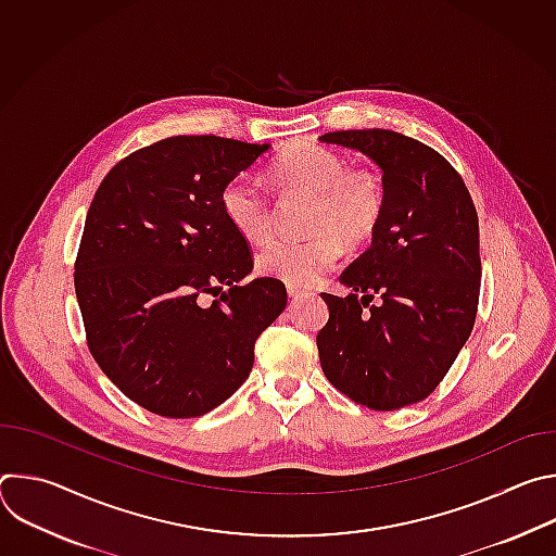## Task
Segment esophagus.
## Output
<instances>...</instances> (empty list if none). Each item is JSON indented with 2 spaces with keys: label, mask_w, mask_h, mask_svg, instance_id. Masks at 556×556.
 <instances>
[{
  "label": "esophagus",
  "mask_w": 556,
  "mask_h": 556,
  "mask_svg": "<svg viewBox=\"0 0 556 556\" xmlns=\"http://www.w3.org/2000/svg\"><path fill=\"white\" fill-rule=\"evenodd\" d=\"M288 294H290L292 299H301V296H307V294H309V290H307V288H301V286H292V283H288Z\"/></svg>",
  "instance_id": "esophagus-1"
}]
</instances>
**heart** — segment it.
Returning a JSON list of instances; mask_svg holds the SVG:
<instances>
[{
    "mask_svg": "<svg viewBox=\"0 0 556 556\" xmlns=\"http://www.w3.org/2000/svg\"><path fill=\"white\" fill-rule=\"evenodd\" d=\"M286 193L314 195L309 208V237L273 240L257 253V270L292 286L319 281L343 255V240L363 247L376 235L384 213L380 178L367 169H348L328 147L299 142L286 149L273 167ZM228 224L251 242H262L273 230V202L253 174H237L219 195Z\"/></svg>",
    "mask_w": 556,
    "mask_h": 556,
    "instance_id": "heart-1",
    "label": "heart"
}]
</instances>
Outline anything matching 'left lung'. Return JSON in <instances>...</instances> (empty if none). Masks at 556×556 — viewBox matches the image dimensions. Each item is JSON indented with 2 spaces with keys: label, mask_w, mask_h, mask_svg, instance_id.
Returning <instances> with one entry per match:
<instances>
[{
  "label": "left lung",
  "mask_w": 556,
  "mask_h": 556,
  "mask_svg": "<svg viewBox=\"0 0 556 556\" xmlns=\"http://www.w3.org/2000/svg\"><path fill=\"white\" fill-rule=\"evenodd\" d=\"M319 140L365 153L384 189L371 247L341 275L352 294H321L330 309L316 337L324 374L374 412L420 403L455 363L478 314V211L446 157L416 138L348 129ZM374 293L378 306L368 305Z\"/></svg>",
  "instance_id": "obj_1"
}]
</instances>
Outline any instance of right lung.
<instances>
[{
    "mask_svg": "<svg viewBox=\"0 0 556 556\" xmlns=\"http://www.w3.org/2000/svg\"><path fill=\"white\" fill-rule=\"evenodd\" d=\"M270 144L174 136L134 151L101 182L78 247L74 288L88 348L129 401L165 418H198L244 384L257 337L286 309L253 270L222 189ZM229 292L211 304L206 293Z\"/></svg>",
    "mask_w": 556,
    "mask_h": 556,
    "instance_id": "obj_1",
    "label": "right lung"
}]
</instances>
